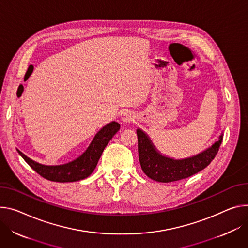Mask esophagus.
<instances>
[{
	"mask_svg": "<svg viewBox=\"0 0 248 248\" xmlns=\"http://www.w3.org/2000/svg\"><path fill=\"white\" fill-rule=\"evenodd\" d=\"M133 120H134V115L131 111H125L122 117V121L124 123H131L133 122Z\"/></svg>",
	"mask_w": 248,
	"mask_h": 248,
	"instance_id": "1",
	"label": "esophagus"
}]
</instances>
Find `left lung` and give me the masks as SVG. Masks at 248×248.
Listing matches in <instances>:
<instances>
[{"instance_id":"obj_1","label":"left lung","mask_w":248,"mask_h":248,"mask_svg":"<svg viewBox=\"0 0 248 248\" xmlns=\"http://www.w3.org/2000/svg\"><path fill=\"white\" fill-rule=\"evenodd\" d=\"M139 157L142 171L154 181L169 183L188 178L205 169L216 157L222 136L210 148L190 158L175 160L162 156L151 143L146 134L138 129Z\"/></svg>"}]
</instances>
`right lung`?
<instances>
[{"mask_svg":"<svg viewBox=\"0 0 248 248\" xmlns=\"http://www.w3.org/2000/svg\"><path fill=\"white\" fill-rule=\"evenodd\" d=\"M121 125L117 122H111L105 125L94 138L93 141L90 144L88 149L77 158L76 160L63 165L47 166L39 164L24 153L20 152L19 155L26 160V162L41 177L46 178L53 182H76L79 180L85 179L92 174L95 170L100 157L108 143V141L115 136L120 129Z\"/></svg>","mask_w":248,"mask_h":248,"instance_id":"right-lung-1","label":"right lung"}]
</instances>
